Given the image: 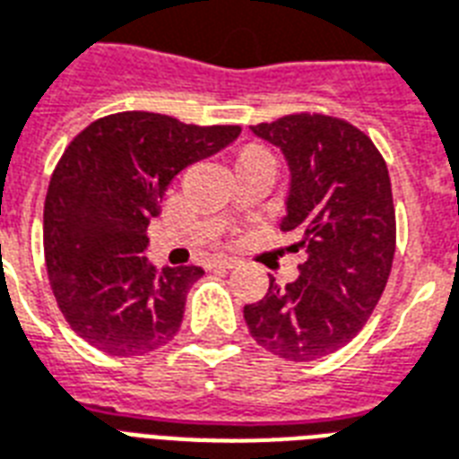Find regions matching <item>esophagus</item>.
<instances>
[{
    "instance_id": "34e87169",
    "label": "esophagus",
    "mask_w": 459,
    "mask_h": 459,
    "mask_svg": "<svg viewBox=\"0 0 459 459\" xmlns=\"http://www.w3.org/2000/svg\"><path fill=\"white\" fill-rule=\"evenodd\" d=\"M237 265V258H230V255H215L212 258V268H234Z\"/></svg>"
}]
</instances>
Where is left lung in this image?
<instances>
[{"label":"left lung","instance_id":"obj_1","mask_svg":"<svg viewBox=\"0 0 459 459\" xmlns=\"http://www.w3.org/2000/svg\"><path fill=\"white\" fill-rule=\"evenodd\" d=\"M290 167L282 232H299V278L244 307L255 342L287 361H314L364 328L395 255L388 165L364 131L325 115H287L251 126Z\"/></svg>","mask_w":459,"mask_h":459}]
</instances>
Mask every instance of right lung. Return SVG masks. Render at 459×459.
Wrapping results in <instances>:
<instances>
[{
  "label": "right lung",
  "mask_w": 459,
  "mask_h": 459,
  "mask_svg": "<svg viewBox=\"0 0 459 459\" xmlns=\"http://www.w3.org/2000/svg\"><path fill=\"white\" fill-rule=\"evenodd\" d=\"M239 134L241 126L117 112L71 141L49 179L42 241L56 307L85 342L136 357L177 335L204 268L158 270L145 258V230L169 181Z\"/></svg>",
  "instance_id": "right-lung-1"
}]
</instances>
